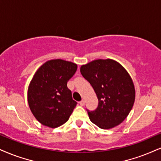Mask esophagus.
<instances>
[{
	"mask_svg": "<svg viewBox=\"0 0 161 161\" xmlns=\"http://www.w3.org/2000/svg\"><path fill=\"white\" fill-rule=\"evenodd\" d=\"M79 104H80V106H84V104H85V101H84V100L80 101V102H79Z\"/></svg>",
	"mask_w": 161,
	"mask_h": 161,
	"instance_id": "34e87169",
	"label": "esophagus"
}]
</instances>
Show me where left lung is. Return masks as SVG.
Listing matches in <instances>:
<instances>
[{
  "label": "left lung",
  "instance_id": "1",
  "mask_svg": "<svg viewBox=\"0 0 161 161\" xmlns=\"http://www.w3.org/2000/svg\"><path fill=\"white\" fill-rule=\"evenodd\" d=\"M83 77L92 86L98 99L90 119L102 129L114 128L126 119L135 100L133 80L124 67L110 59H96L80 67Z\"/></svg>",
  "mask_w": 161,
  "mask_h": 161
}]
</instances>
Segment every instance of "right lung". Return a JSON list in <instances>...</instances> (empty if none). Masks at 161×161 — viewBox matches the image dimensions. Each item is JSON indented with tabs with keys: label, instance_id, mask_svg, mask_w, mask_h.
Wrapping results in <instances>:
<instances>
[{
	"label": "right lung",
	"instance_id": "obj_1",
	"mask_svg": "<svg viewBox=\"0 0 161 161\" xmlns=\"http://www.w3.org/2000/svg\"><path fill=\"white\" fill-rule=\"evenodd\" d=\"M77 65L63 59H51L39 67L30 83L28 104L35 118L43 125L55 128L69 120L77 102L67 82Z\"/></svg>",
	"mask_w": 161,
	"mask_h": 161
}]
</instances>
